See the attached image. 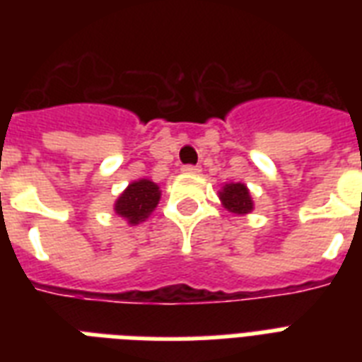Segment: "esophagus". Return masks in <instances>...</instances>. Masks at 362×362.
<instances>
[{
  "label": "esophagus",
  "mask_w": 362,
  "mask_h": 362,
  "mask_svg": "<svg viewBox=\"0 0 362 362\" xmlns=\"http://www.w3.org/2000/svg\"><path fill=\"white\" fill-rule=\"evenodd\" d=\"M182 173H186V175H197V173H201V167H197V165H184Z\"/></svg>",
  "instance_id": "34e87169"
}]
</instances>
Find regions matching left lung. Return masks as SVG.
<instances>
[{"label": "left lung", "instance_id": "1", "mask_svg": "<svg viewBox=\"0 0 362 362\" xmlns=\"http://www.w3.org/2000/svg\"><path fill=\"white\" fill-rule=\"evenodd\" d=\"M220 199L226 209L235 214H247L253 209L252 197L244 184H227L223 192H220Z\"/></svg>", "mask_w": 362, "mask_h": 362}]
</instances>
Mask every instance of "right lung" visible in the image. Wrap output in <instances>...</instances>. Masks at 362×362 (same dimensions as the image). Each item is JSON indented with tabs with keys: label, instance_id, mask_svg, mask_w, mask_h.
<instances>
[{
	"label": "right lung",
	"instance_id": "right-lung-1",
	"mask_svg": "<svg viewBox=\"0 0 362 362\" xmlns=\"http://www.w3.org/2000/svg\"><path fill=\"white\" fill-rule=\"evenodd\" d=\"M159 201V187L150 180L133 182L127 186L120 199L116 201V214L135 226L139 221H144L150 216Z\"/></svg>",
	"mask_w": 362,
	"mask_h": 362
}]
</instances>
